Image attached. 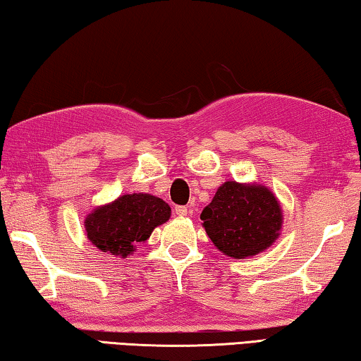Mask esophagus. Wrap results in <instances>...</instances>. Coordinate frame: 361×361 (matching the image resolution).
<instances>
[{
  "instance_id": "obj_1",
  "label": "esophagus",
  "mask_w": 361,
  "mask_h": 361,
  "mask_svg": "<svg viewBox=\"0 0 361 361\" xmlns=\"http://www.w3.org/2000/svg\"><path fill=\"white\" fill-rule=\"evenodd\" d=\"M175 213L178 216H186L188 215V207H185V205H176L175 207Z\"/></svg>"
}]
</instances>
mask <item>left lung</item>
Listing matches in <instances>:
<instances>
[{
  "mask_svg": "<svg viewBox=\"0 0 361 361\" xmlns=\"http://www.w3.org/2000/svg\"><path fill=\"white\" fill-rule=\"evenodd\" d=\"M207 235L231 258L264 252L279 237L282 209L267 188L226 181L200 213Z\"/></svg>",
  "mask_w": 361,
  "mask_h": 361,
  "instance_id": "left-lung-1",
  "label": "left lung"
}]
</instances>
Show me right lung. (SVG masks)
I'll return each instance as SVG.
<instances>
[{
	"label": "right lung",
	"instance_id": "1",
	"mask_svg": "<svg viewBox=\"0 0 361 361\" xmlns=\"http://www.w3.org/2000/svg\"><path fill=\"white\" fill-rule=\"evenodd\" d=\"M169 218L170 207L162 199L142 192L126 194L90 213L85 218V232L102 252L126 258Z\"/></svg>",
	"mask_w": 361,
	"mask_h": 361
}]
</instances>
